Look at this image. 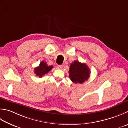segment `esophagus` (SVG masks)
Here are the masks:
<instances>
[{
    "instance_id": "34e87169",
    "label": "esophagus",
    "mask_w": 128,
    "mask_h": 128,
    "mask_svg": "<svg viewBox=\"0 0 128 128\" xmlns=\"http://www.w3.org/2000/svg\"><path fill=\"white\" fill-rule=\"evenodd\" d=\"M57 68L59 69H62V65H58V66H57Z\"/></svg>"
}]
</instances>
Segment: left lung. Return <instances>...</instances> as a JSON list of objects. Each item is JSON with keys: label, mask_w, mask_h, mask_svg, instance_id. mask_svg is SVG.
Masks as SVG:
<instances>
[{"label": "left lung", "mask_w": 128, "mask_h": 128, "mask_svg": "<svg viewBox=\"0 0 128 128\" xmlns=\"http://www.w3.org/2000/svg\"><path fill=\"white\" fill-rule=\"evenodd\" d=\"M69 73L70 79L72 82L82 84L88 79L90 70L86 64L75 60L70 66Z\"/></svg>", "instance_id": "8db88e82"}]
</instances>
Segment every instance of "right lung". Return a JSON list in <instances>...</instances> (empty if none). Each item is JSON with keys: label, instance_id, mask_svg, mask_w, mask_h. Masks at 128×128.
Returning <instances> with one entry per match:
<instances>
[{"label": "right lung", "instance_id": "add662e5", "mask_svg": "<svg viewBox=\"0 0 128 128\" xmlns=\"http://www.w3.org/2000/svg\"><path fill=\"white\" fill-rule=\"evenodd\" d=\"M53 66H48L46 62L42 61L40 63L39 66L34 69V72L36 76L42 78L45 74L48 73L50 70H51Z\"/></svg>", "mask_w": 128, "mask_h": 128}]
</instances>
